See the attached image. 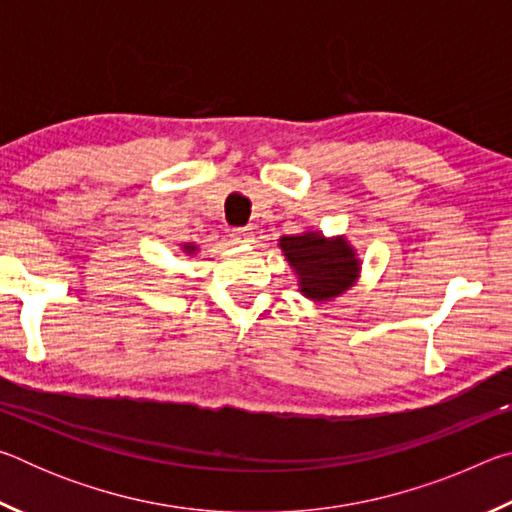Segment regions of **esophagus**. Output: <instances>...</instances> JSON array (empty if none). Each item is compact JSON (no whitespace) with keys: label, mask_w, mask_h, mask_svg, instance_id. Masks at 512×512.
Wrapping results in <instances>:
<instances>
[{"label":"esophagus","mask_w":512,"mask_h":512,"mask_svg":"<svg viewBox=\"0 0 512 512\" xmlns=\"http://www.w3.org/2000/svg\"><path fill=\"white\" fill-rule=\"evenodd\" d=\"M232 241H237V244H250L253 241V228L250 225H246V228H232Z\"/></svg>","instance_id":"esophagus-1"}]
</instances>
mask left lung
I'll list each match as a JSON object with an SVG mask.
<instances>
[{
	"mask_svg": "<svg viewBox=\"0 0 512 512\" xmlns=\"http://www.w3.org/2000/svg\"><path fill=\"white\" fill-rule=\"evenodd\" d=\"M280 248L300 277V291L311 300L341 296L359 275V259L343 237L325 239L318 232H305L282 237Z\"/></svg>",
	"mask_w": 512,
	"mask_h": 512,
	"instance_id": "1",
	"label": "left lung"
}]
</instances>
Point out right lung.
<instances>
[{"label":"right lung","mask_w":512,"mask_h":512,"mask_svg":"<svg viewBox=\"0 0 512 512\" xmlns=\"http://www.w3.org/2000/svg\"><path fill=\"white\" fill-rule=\"evenodd\" d=\"M185 250H187V253H194L196 246H185Z\"/></svg>","instance_id":"obj_1"}]
</instances>
